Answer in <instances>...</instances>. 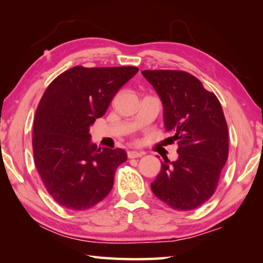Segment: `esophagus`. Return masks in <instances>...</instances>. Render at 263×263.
<instances>
[{
  "label": "esophagus",
  "mask_w": 263,
  "mask_h": 263,
  "mask_svg": "<svg viewBox=\"0 0 263 263\" xmlns=\"http://www.w3.org/2000/svg\"><path fill=\"white\" fill-rule=\"evenodd\" d=\"M144 155V152H137V151H128L127 152V157L130 159H136V158H140Z\"/></svg>",
  "instance_id": "1"
}]
</instances>
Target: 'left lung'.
<instances>
[{
	"label": "left lung",
	"mask_w": 263,
	"mask_h": 263,
	"mask_svg": "<svg viewBox=\"0 0 263 263\" xmlns=\"http://www.w3.org/2000/svg\"><path fill=\"white\" fill-rule=\"evenodd\" d=\"M163 106V123L179 145L176 161L164 159L153 194L175 210L201 206L215 193L228 161L229 131L220 102L182 70H142Z\"/></svg>",
	"instance_id": "8db88e82"
}]
</instances>
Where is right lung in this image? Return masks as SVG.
<instances>
[{"label":"right lung","mask_w":263,"mask_h":263,"mask_svg":"<svg viewBox=\"0 0 263 263\" xmlns=\"http://www.w3.org/2000/svg\"><path fill=\"white\" fill-rule=\"evenodd\" d=\"M138 70L132 66H75L53 80L44 92L33 122L34 164L61 206L86 210L112 189L116 169L127 154L122 148H97L89 130Z\"/></svg>","instance_id":"add662e5"}]
</instances>
